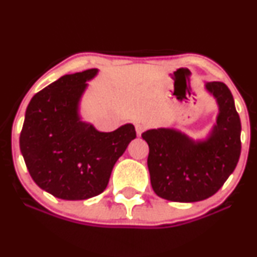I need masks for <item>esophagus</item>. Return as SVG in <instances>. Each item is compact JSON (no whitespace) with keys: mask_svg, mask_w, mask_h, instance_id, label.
Instances as JSON below:
<instances>
[{"mask_svg":"<svg viewBox=\"0 0 257 257\" xmlns=\"http://www.w3.org/2000/svg\"><path fill=\"white\" fill-rule=\"evenodd\" d=\"M135 131H137V134L140 137V135L146 131V125L143 124V123H137V124H135Z\"/></svg>","mask_w":257,"mask_h":257,"instance_id":"obj_1","label":"esophagus"}]
</instances>
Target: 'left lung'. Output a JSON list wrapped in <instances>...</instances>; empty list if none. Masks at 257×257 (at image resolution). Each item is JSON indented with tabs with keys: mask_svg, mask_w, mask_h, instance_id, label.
Wrapping results in <instances>:
<instances>
[{
	"mask_svg": "<svg viewBox=\"0 0 257 257\" xmlns=\"http://www.w3.org/2000/svg\"><path fill=\"white\" fill-rule=\"evenodd\" d=\"M219 105V116L204 141H193L175 129H150L147 167L153 191L172 202L192 203L211 197L237 167L240 156V118L231 90L222 82L205 84Z\"/></svg>",
	"mask_w": 257,
	"mask_h": 257,
	"instance_id": "8db88e82",
	"label": "left lung"
}]
</instances>
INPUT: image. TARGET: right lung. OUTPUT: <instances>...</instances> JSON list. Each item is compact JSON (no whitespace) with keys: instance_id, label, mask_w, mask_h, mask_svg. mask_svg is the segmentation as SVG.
Listing matches in <instances>:
<instances>
[{"instance_id":"1","label":"right lung","mask_w":257,"mask_h":257,"mask_svg":"<svg viewBox=\"0 0 257 257\" xmlns=\"http://www.w3.org/2000/svg\"><path fill=\"white\" fill-rule=\"evenodd\" d=\"M96 69L65 75L31 99L20 151L32 180L57 198L83 200L104 192L112 168L137 133L133 124L98 132L82 122L78 102Z\"/></svg>"}]
</instances>
